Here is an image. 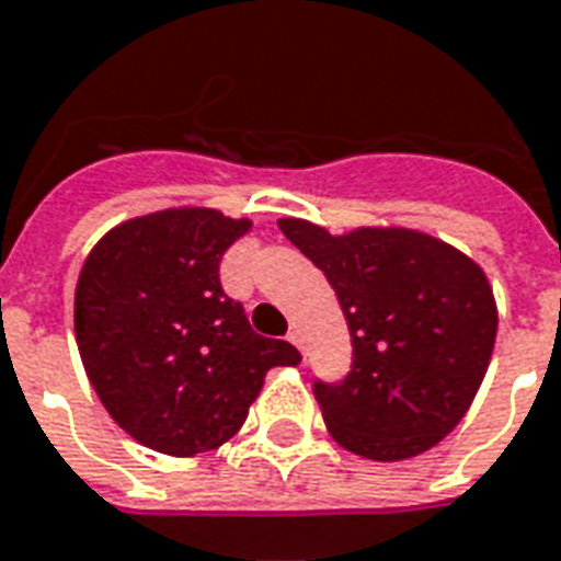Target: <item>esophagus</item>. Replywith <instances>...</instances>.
I'll list each match as a JSON object with an SVG mask.
<instances>
[{
	"instance_id": "obj_1",
	"label": "esophagus",
	"mask_w": 561,
	"mask_h": 561,
	"mask_svg": "<svg viewBox=\"0 0 561 561\" xmlns=\"http://www.w3.org/2000/svg\"><path fill=\"white\" fill-rule=\"evenodd\" d=\"M288 341H290V344H294V347H297V350H302V332H299V329H290V332H288Z\"/></svg>"
}]
</instances>
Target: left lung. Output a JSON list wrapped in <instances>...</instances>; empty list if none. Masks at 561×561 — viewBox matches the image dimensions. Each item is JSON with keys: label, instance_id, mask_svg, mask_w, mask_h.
<instances>
[{"label": "left lung", "instance_id": "8db88e82", "mask_svg": "<svg viewBox=\"0 0 561 561\" xmlns=\"http://www.w3.org/2000/svg\"><path fill=\"white\" fill-rule=\"evenodd\" d=\"M279 229L335 288L353 337L350 374L314 379L332 438L374 461L435 447L489 370L497 309L485 273L450 243L412 229L335 238L294 217Z\"/></svg>", "mask_w": 561, "mask_h": 561}]
</instances>
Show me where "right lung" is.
I'll return each mask as SVG.
<instances>
[{"label":"right lung","mask_w":561,"mask_h":561,"mask_svg":"<svg viewBox=\"0 0 561 561\" xmlns=\"http://www.w3.org/2000/svg\"><path fill=\"white\" fill-rule=\"evenodd\" d=\"M250 220L170 208L111 229L79 273L76 341L93 391L135 442L196 456L247 421L288 341L252 332L220 285V259Z\"/></svg>","instance_id":"obj_1"}]
</instances>
